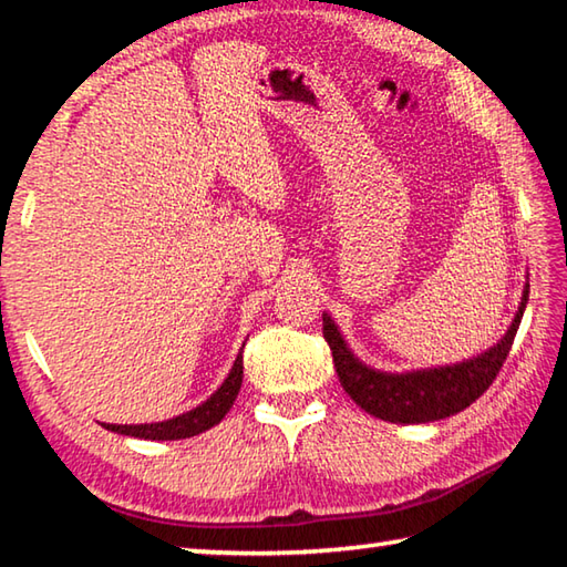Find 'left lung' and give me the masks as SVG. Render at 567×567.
Listing matches in <instances>:
<instances>
[{
	"instance_id": "obj_1",
	"label": "left lung",
	"mask_w": 567,
	"mask_h": 567,
	"mask_svg": "<svg viewBox=\"0 0 567 567\" xmlns=\"http://www.w3.org/2000/svg\"><path fill=\"white\" fill-rule=\"evenodd\" d=\"M527 292H530V287L525 285L523 302L517 307L511 330L505 332V338L495 348L477 354L473 360L447 364V368L390 375V372L370 370L368 364L354 358L348 344H344L338 324L328 315H322V334L332 350L340 385L364 412L388 422H402V425L433 422L463 412L493 385L503 362L511 354L515 332L520 328Z\"/></svg>"
}]
</instances>
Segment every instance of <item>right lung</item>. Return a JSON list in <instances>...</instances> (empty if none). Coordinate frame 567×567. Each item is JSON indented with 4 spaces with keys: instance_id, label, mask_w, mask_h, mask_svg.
<instances>
[{
    "instance_id": "1",
    "label": "right lung",
    "mask_w": 567,
    "mask_h": 567,
    "mask_svg": "<svg viewBox=\"0 0 567 567\" xmlns=\"http://www.w3.org/2000/svg\"><path fill=\"white\" fill-rule=\"evenodd\" d=\"M243 352H239L227 380L219 385L215 395L199 408L185 412V415H177L165 422H150V425L147 422L145 425H110V422H102V427L112 430L117 435H132L142 440H182L205 433V430L215 427L227 415V410L233 408L239 385H243Z\"/></svg>"
}]
</instances>
